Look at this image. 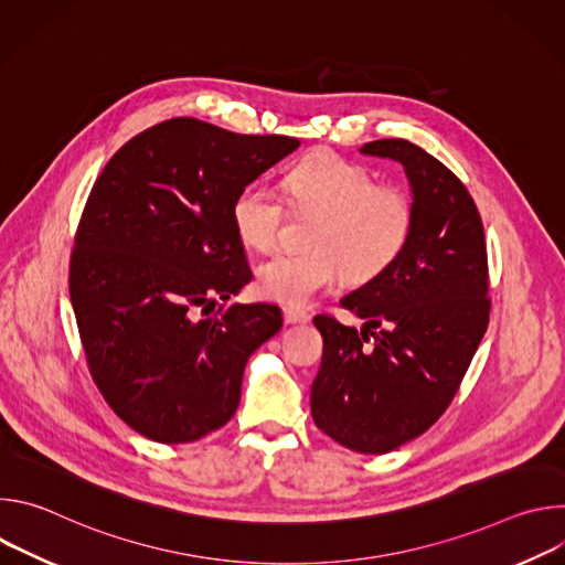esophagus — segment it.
<instances>
[{
  "instance_id": "esophagus-1",
  "label": "esophagus",
  "mask_w": 565,
  "mask_h": 565,
  "mask_svg": "<svg viewBox=\"0 0 565 565\" xmlns=\"http://www.w3.org/2000/svg\"><path fill=\"white\" fill-rule=\"evenodd\" d=\"M284 321L286 324H306V321H310V315L301 308L284 306Z\"/></svg>"
}]
</instances>
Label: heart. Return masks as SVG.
Returning <instances> with one entry per match:
<instances>
[{"mask_svg": "<svg viewBox=\"0 0 565 565\" xmlns=\"http://www.w3.org/2000/svg\"><path fill=\"white\" fill-rule=\"evenodd\" d=\"M281 190L299 214L315 216L303 253H277L255 273L257 292L281 303H306L344 275L364 284L386 273L407 250L416 207L407 190L375 183L358 163L321 153L299 160L284 177ZM232 225L248 248L277 244L286 202L264 181L241 188L232 201Z\"/></svg>", "mask_w": 565, "mask_h": 565, "instance_id": "heart-1", "label": "heart"}]
</instances>
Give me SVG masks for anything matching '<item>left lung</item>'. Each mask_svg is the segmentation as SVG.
Instances as JSON below:
<instances>
[{
  "mask_svg": "<svg viewBox=\"0 0 565 565\" xmlns=\"http://www.w3.org/2000/svg\"><path fill=\"white\" fill-rule=\"evenodd\" d=\"M369 156L405 168L416 223L407 250L380 277L342 297L366 324L329 312L310 388L317 429L358 454H386L425 434L451 405L488 331L492 299L486 232L462 181L405 138L373 140Z\"/></svg>",
  "mask_w": 565,
  "mask_h": 565,
  "instance_id": "1",
  "label": "left lung"
}]
</instances>
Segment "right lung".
<instances>
[{
    "label": "right lung",
    "mask_w": 565,
    "mask_h": 565,
    "mask_svg": "<svg viewBox=\"0 0 565 565\" xmlns=\"http://www.w3.org/2000/svg\"><path fill=\"white\" fill-rule=\"evenodd\" d=\"M299 147L196 118L127 140L79 216L68 292L89 373L140 436L177 445L236 412L248 358L281 329L273 303H221L250 279L232 225L236 192Z\"/></svg>",
    "instance_id": "right-lung-1"
}]
</instances>
